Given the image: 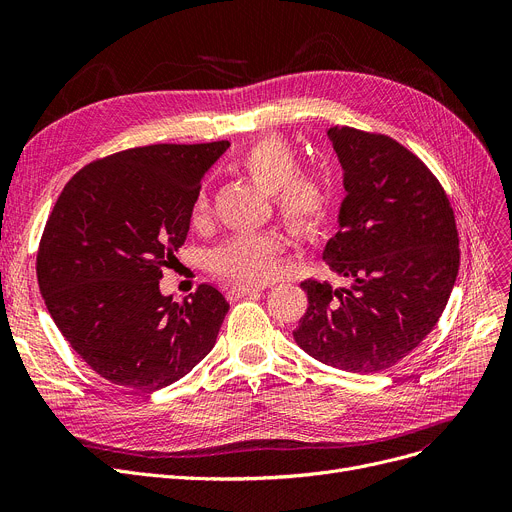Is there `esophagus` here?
<instances>
[{
	"label": "esophagus",
	"instance_id": "1",
	"mask_svg": "<svg viewBox=\"0 0 512 512\" xmlns=\"http://www.w3.org/2000/svg\"><path fill=\"white\" fill-rule=\"evenodd\" d=\"M259 292H261V288H255V286H249V284H234L228 290V297L234 301V299L249 297V294H259Z\"/></svg>",
	"mask_w": 512,
	"mask_h": 512
}]
</instances>
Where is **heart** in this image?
<instances>
[{"mask_svg":"<svg viewBox=\"0 0 512 512\" xmlns=\"http://www.w3.org/2000/svg\"><path fill=\"white\" fill-rule=\"evenodd\" d=\"M265 193L274 195L286 228L299 238H315L324 230L332 211V191L324 178L301 172V161L280 137H265L253 143L238 161ZM209 213V197L201 191L193 203V222L199 224ZM282 240L276 234H238L228 238L209 257L215 274L224 278L261 284L276 272Z\"/></svg>","mask_w":512,"mask_h":512,"instance_id":"1","label":"heart"}]
</instances>
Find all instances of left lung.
I'll list each match as a JSON object with an SVG mask.
<instances>
[{"instance_id": "left-lung-1", "label": "left lung", "mask_w": 512, "mask_h": 512, "mask_svg": "<svg viewBox=\"0 0 512 512\" xmlns=\"http://www.w3.org/2000/svg\"><path fill=\"white\" fill-rule=\"evenodd\" d=\"M328 139L346 195L324 261L351 288L303 282L309 307L292 336L321 363L375 373L438 324L459 274V232L442 184L409 149L348 126Z\"/></svg>"}]
</instances>
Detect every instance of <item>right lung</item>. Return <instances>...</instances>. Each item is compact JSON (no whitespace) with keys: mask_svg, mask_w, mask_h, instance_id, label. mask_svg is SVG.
Wrapping results in <instances>:
<instances>
[{"mask_svg":"<svg viewBox=\"0 0 512 512\" xmlns=\"http://www.w3.org/2000/svg\"><path fill=\"white\" fill-rule=\"evenodd\" d=\"M228 147L126 149L78 170L53 205L39 290L62 336L107 382L155 392L213 348L230 309L224 294L201 284L172 301L159 280L184 245L203 176Z\"/></svg>","mask_w":512,"mask_h":512,"instance_id":"obj_1","label":"right lung"}]
</instances>
